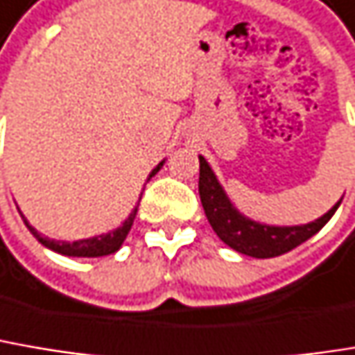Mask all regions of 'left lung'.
I'll return each mask as SVG.
<instances>
[{"instance_id": "obj_1", "label": "left lung", "mask_w": 355, "mask_h": 355, "mask_svg": "<svg viewBox=\"0 0 355 355\" xmlns=\"http://www.w3.org/2000/svg\"><path fill=\"white\" fill-rule=\"evenodd\" d=\"M199 197L217 238L232 250L252 258H274L301 245L334 217L341 203L339 199L325 215L301 225H270L250 219L232 203L203 156H199Z\"/></svg>"}]
</instances>
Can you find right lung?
I'll return each instance as SVG.
<instances>
[{
  "label": "right lung",
  "instance_id": "right-lung-1",
  "mask_svg": "<svg viewBox=\"0 0 355 355\" xmlns=\"http://www.w3.org/2000/svg\"><path fill=\"white\" fill-rule=\"evenodd\" d=\"M162 164H164V160H162V162H158V164L152 168V173H150L148 178H146V182L154 177L160 168H162ZM138 205H140V203H138ZM136 211H138V207H134L132 213L123 219V223H121L119 227L112 230V232L101 234V236H93V238H85V240H77V242H60V240H50V238H44L38 230H34V227L28 223V219L21 215V211H19V215H21L24 223L28 225V230L32 232V236H34L38 242L42 243L44 248L52 250V252L62 254V256H73V258H99V256H110V254L117 252V250L121 248V243H123V240H125V236H128V234H130V230H132V223H134Z\"/></svg>",
  "mask_w": 355,
  "mask_h": 355
}]
</instances>
